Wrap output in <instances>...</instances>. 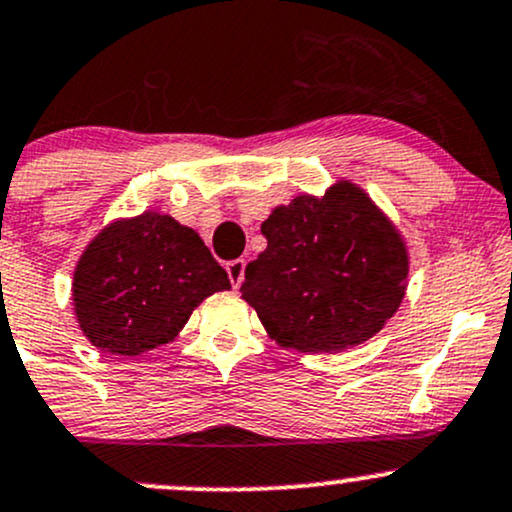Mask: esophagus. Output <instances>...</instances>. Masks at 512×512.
Instances as JSON below:
<instances>
[{"instance_id":"esophagus-1","label":"esophagus","mask_w":512,"mask_h":512,"mask_svg":"<svg viewBox=\"0 0 512 512\" xmlns=\"http://www.w3.org/2000/svg\"><path fill=\"white\" fill-rule=\"evenodd\" d=\"M226 272H228L230 284H233V289H238V286L243 284V279H245V260H233V262H228Z\"/></svg>"}]
</instances>
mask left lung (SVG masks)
I'll return each instance as SVG.
<instances>
[{"mask_svg":"<svg viewBox=\"0 0 512 512\" xmlns=\"http://www.w3.org/2000/svg\"><path fill=\"white\" fill-rule=\"evenodd\" d=\"M262 235L267 250L240 291L277 345L345 352L374 338L406 296V240L350 179L277 206Z\"/></svg>","mask_w":512,"mask_h":512,"instance_id":"8db88e82","label":"left lung"}]
</instances>
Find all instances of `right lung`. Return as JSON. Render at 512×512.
Returning a JSON list of instances; mask_svg holds the SVG:
<instances>
[{"instance_id":"right-lung-1","label":"right lung","mask_w":512,"mask_h":512,"mask_svg":"<svg viewBox=\"0 0 512 512\" xmlns=\"http://www.w3.org/2000/svg\"><path fill=\"white\" fill-rule=\"evenodd\" d=\"M228 289L226 269L196 230L145 211L109 223L84 247L72 306L94 347L136 357L172 342L201 301Z\"/></svg>"}]
</instances>
